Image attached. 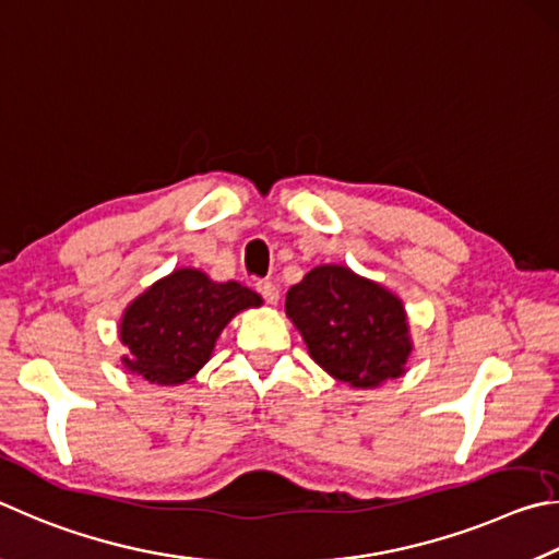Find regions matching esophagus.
Returning <instances> with one entry per match:
<instances>
[{"label":"esophagus","instance_id":"esophagus-1","mask_svg":"<svg viewBox=\"0 0 559 559\" xmlns=\"http://www.w3.org/2000/svg\"><path fill=\"white\" fill-rule=\"evenodd\" d=\"M258 292L264 297V301H267V305H272V307L280 301V289L274 287L272 282H258Z\"/></svg>","mask_w":559,"mask_h":559}]
</instances>
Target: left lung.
Segmentation results:
<instances>
[{
    "mask_svg": "<svg viewBox=\"0 0 559 559\" xmlns=\"http://www.w3.org/2000/svg\"><path fill=\"white\" fill-rule=\"evenodd\" d=\"M285 309L311 360L341 383L378 388L407 370L415 344L403 299L346 264L309 270Z\"/></svg>",
    "mask_w": 559,
    "mask_h": 559,
    "instance_id": "obj_1",
    "label": "left lung"
}]
</instances>
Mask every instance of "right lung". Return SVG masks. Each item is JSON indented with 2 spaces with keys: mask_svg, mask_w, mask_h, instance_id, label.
Segmentation results:
<instances>
[{
  "mask_svg": "<svg viewBox=\"0 0 559 559\" xmlns=\"http://www.w3.org/2000/svg\"><path fill=\"white\" fill-rule=\"evenodd\" d=\"M258 307L262 297L240 282H215L195 267L174 270L122 311V366L152 385H183L209 364L223 329Z\"/></svg>",
  "mask_w": 559,
  "mask_h": 559,
  "instance_id": "right-lung-1",
  "label": "right lung"
}]
</instances>
